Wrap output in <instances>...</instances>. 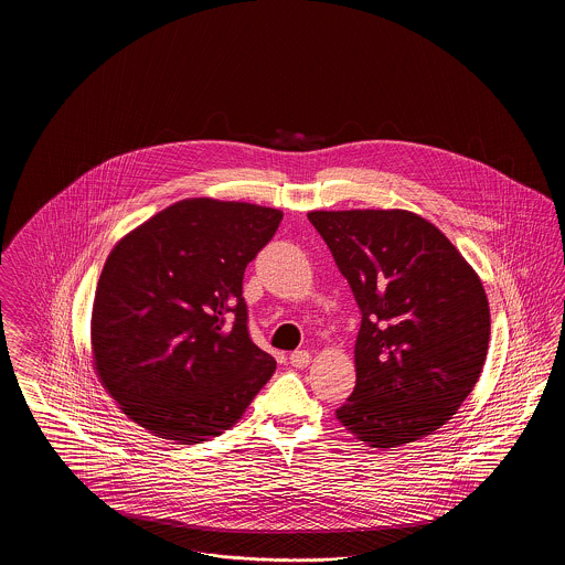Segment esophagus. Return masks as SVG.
<instances>
[{
	"label": "esophagus",
	"instance_id": "34e87169",
	"mask_svg": "<svg viewBox=\"0 0 565 565\" xmlns=\"http://www.w3.org/2000/svg\"><path fill=\"white\" fill-rule=\"evenodd\" d=\"M309 362H311V355H309V351H295V353L290 355V364H292L295 369H305V366H309Z\"/></svg>",
	"mask_w": 565,
	"mask_h": 565
}]
</instances>
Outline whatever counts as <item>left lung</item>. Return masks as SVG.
Listing matches in <instances>:
<instances>
[{
	"mask_svg": "<svg viewBox=\"0 0 565 565\" xmlns=\"http://www.w3.org/2000/svg\"><path fill=\"white\" fill-rule=\"evenodd\" d=\"M362 313L337 419L392 449L445 426L483 371L489 302L456 245L406 210L309 212Z\"/></svg>",
	"mask_w": 565,
	"mask_h": 565,
	"instance_id": "8db88e82",
	"label": "left lung"
}]
</instances>
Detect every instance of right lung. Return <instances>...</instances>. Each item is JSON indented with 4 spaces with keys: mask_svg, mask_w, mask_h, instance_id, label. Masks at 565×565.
I'll return each instance as SVG.
<instances>
[{
    "mask_svg": "<svg viewBox=\"0 0 565 565\" xmlns=\"http://www.w3.org/2000/svg\"><path fill=\"white\" fill-rule=\"evenodd\" d=\"M281 217L252 203L184 199L114 245L90 348L102 385L137 426L203 443L233 428L275 373L247 332L243 273Z\"/></svg>",
    "mask_w": 565,
    "mask_h": 565,
    "instance_id": "right-lung-1",
    "label": "right lung"
}]
</instances>
